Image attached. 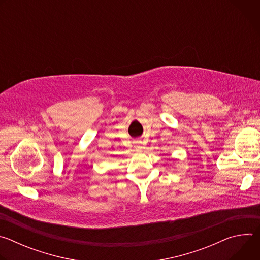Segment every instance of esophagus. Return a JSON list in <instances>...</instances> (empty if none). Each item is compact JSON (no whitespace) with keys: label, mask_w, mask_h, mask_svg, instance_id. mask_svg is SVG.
Wrapping results in <instances>:
<instances>
[{"label":"esophagus","mask_w":260,"mask_h":260,"mask_svg":"<svg viewBox=\"0 0 260 260\" xmlns=\"http://www.w3.org/2000/svg\"><path fill=\"white\" fill-rule=\"evenodd\" d=\"M135 148L137 149V151H142V144L140 141H137L135 143Z\"/></svg>","instance_id":"esophagus-1"}]
</instances>
